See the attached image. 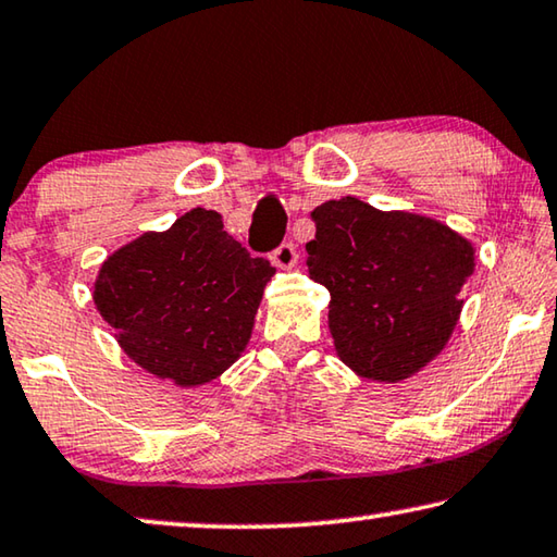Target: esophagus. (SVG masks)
Listing matches in <instances>:
<instances>
[{"label":"esophagus","instance_id":"esophagus-1","mask_svg":"<svg viewBox=\"0 0 557 557\" xmlns=\"http://www.w3.org/2000/svg\"><path fill=\"white\" fill-rule=\"evenodd\" d=\"M270 260L275 268H282V270H289L295 268L297 262V247L293 243H282L275 252L270 255Z\"/></svg>","mask_w":557,"mask_h":557}]
</instances>
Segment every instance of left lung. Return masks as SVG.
Masks as SVG:
<instances>
[{
  "label": "left lung",
  "mask_w": 557,
  "mask_h": 557,
  "mask_svg": "<svg viewBox=\"0 0 557 557\" xmlns=\"http://www.w3.org/2000/svg\"><path fill=\"white\" fill-rule=\"evenodd\" d=\"M310 277L330 289L337 357L372 382H404L441 355L461 317L475 247L434 218L359 198L312 210Z\"/></svg>",
  "instance_id": "obj_1"
}]
</instances>
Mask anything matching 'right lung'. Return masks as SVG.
<instances>
[{
    "instance_id": "right-lung-1",
    "label": "right lung",
    "mask_w": 557,
    "mask_h": 557,
    "mask_svg": "<svg viewBox=\"0 0 557 557\" xmlns=\"http://www.w3.org/2000/svg\"><path fill=\"white\" fill-rule=\"evenodd\" d=\"M275 268L250 258L215 210L193 208L101 262L94 305L140 369L175 386H202L233 367L252 334Z\"/></svg>"
}]
</instances>
